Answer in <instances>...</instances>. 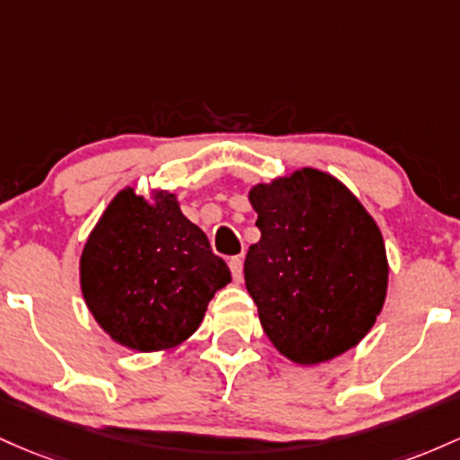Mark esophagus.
Masks as SVG:
<instances>
[{
    "instance_id": "1",
    "label": "esophagus",
    "mask_w": 460,
    "mask_h": 460,
    "mask_svg": "<svg viewBox=\"0 0 460 460\" xmlns=\"http://www.w3.org/2000/svg\"><path fill=\"white\" fill-rule=\"evenodd\" d=\"M228 265H230V271H232V278H234V282L243 280V258L241 256L230 258Z\"/></svg>"
}]
</instances>
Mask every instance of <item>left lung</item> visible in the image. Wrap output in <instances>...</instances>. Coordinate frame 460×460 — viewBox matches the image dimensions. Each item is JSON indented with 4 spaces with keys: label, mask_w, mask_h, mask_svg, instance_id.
I'll use <instances>...</instances> for the list:
<instances>
[{
    "label": "left lung",
    "mask_w": 460,
    "mask_h": 460,
    "mask_svg": "<svg viewBox=\"0 0 460 460\" xmlns=\"http://www.w3.org/2000/svg\"><path fill=\"white\" fill-rule=\"evenodd\" d=\"M261 241L245 287L273 348L291 363H328L374 328L389 287L383 232L341 180L302 167L247 193Z\"/></svg>",
    "instance_id": "8db88e82"
}]
</instances>
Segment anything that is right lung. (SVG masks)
I'll return each mask as SVG.
<instances>
[{
	"instance_id": "right-lung-1",
	"label": "right lung",
	"mask_w": 460,
	"mask_h": 460,
	"mask_svg": "<svg viewBox=\"0 0 460 460\" xmlns=\"http://www.w3.org/2000/svg\"><path fill=\"white\" fill-rule=\"evenodd\" d=\"M232 280L228 265L180 210L178 195L121 189L82 247L80 288L112 341L167 352L204 322L208 302Z\"/></svg>"
}]
</instances>
